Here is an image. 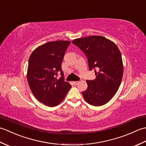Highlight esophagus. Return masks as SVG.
Listing matches in <instances>:
<instances>
[{
	"instance_id": "34e87169",
	"label": "esophagus",
	"mask_w": 146,
	"mask_h": 146,
	"mask_svg": "<svg viewBox=\"0 0 146 146\" xmlns=\"http://www.w3.org/2000/svg\"><path fill=\"white\" fill-rule=\"evenodd\" d=\"M72 83H73V84L74 85H77L78 84L79 82H73Z\"/></svg>"
}]
</instances>
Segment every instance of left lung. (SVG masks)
I'll return each instance as SVG.
<instances>
[{
    "instance_id": "8db88e82",
    "label": "left lung",
    "mask_w": 146,
    "mask_h": 146,
    "mask_svg": "<svg viewBox=\"0 0 146 146\" xmlns=\"http://www.w3.org/2000/svg\"><path fill=\"white\" fill-rule=\"evenodd\" d=\"M72 42L85 54L89 69L95 70L96 75L94 80H86L88 88L82 92L83 98L94 106L106 104L115 95L122 80L123 66L119 49L101 36L75 39Z\"/></svg>"
}]
</instances>
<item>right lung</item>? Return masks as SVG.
I'll return each instance as SVG.
<instances>
[{"mask_svg": "<svg viewBox=\"0 0 146 146\" xmlns=\"http://www.w3.org/2000/svg\"><path fill=\"white\" fill-rule=\"evenodd\" d=\"M71 41H56L38 46L31 54L27 79L33 94L46 106L52 107L64 100L71 88L64 81L61 63ZM59 73L61 78L58 79Z\"/></svg>", "mask_w": 146, "mask_h": 146, "instance_id": "right-lung-1", "label": "right lung"}]
</instances>
